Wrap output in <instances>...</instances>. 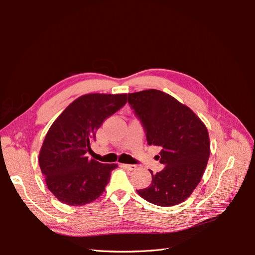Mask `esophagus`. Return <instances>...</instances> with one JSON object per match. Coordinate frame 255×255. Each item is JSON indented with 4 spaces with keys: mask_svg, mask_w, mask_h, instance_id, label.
Returning a JSON list of instances; mask_svg holds the SVG:
<instances>
[{
    "mask_svg": "<svg viewBox=\"0 0 255 255\" xmlns=\"http://www.w3.org/2000/svg\"><path fill=\"white\" fill-rule=\"evenodd\" d=\"M122 167L126 168L127 170H135V169L137 168L136 165H128V164H122Z\"/></svg>",
    "mask_w": 255,
    "mask_h": 255,
    "instance_id": "34e87169",
    "label": "esophagus"
}]
</instances>
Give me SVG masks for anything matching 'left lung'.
Instances as JSON below:
<instances>
[{
    "mask_svg": "<svg viewBox=\"0 0 255 255\" xmlns=\"http://www.w3.org/2000/svg\"><path fill=\"white\" fill-rule=\"evenodd\" d=\"M128 104L140 119L148 144L160 146L163 170L152 174L149 187L137 190L158 206L184 202L196 189L210 158L207 128L188 106L156 89L128 94ZM159 158V156H158Z\"/></svg>",
    "mask_w": 255,
    "mask_h": 255,
    "instance_id": "1",
    "label": "left lung"
}]
</instances>
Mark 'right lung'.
<instances>
[{"label": "right lung", "mask_w": 255, "mask_h": 255, "mask_svg": "<svg viewBox=\"0 0 255 255\" xmlns=\"http://www.w3.org/2000/svg\"><path fill=\"white\" fill-rule=\"evenodd\" d=\"M127 103V94H89L69 104L53 122L39 152L45 183L60 202L85 205L101 196L117 164H101L86 155L106 118Z\"/></svg>", "instance_id": "1"}]
</instances>
